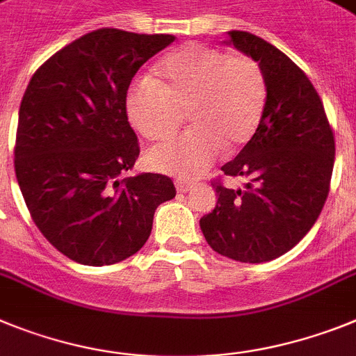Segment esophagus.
<instances>
[{
	"label": "esophagus",
	"instance_id": "obj_1",
	"mask_svg": "<svg viewBox=\"0 0 356 356\" xmlns=\"http://www.w3.org/2000/svg\"><path fill=\"white\" fill-rule=\"evenodd\" d=\"M177 191L179 193H188V191H191V188H193V182H186V181H177Z\"/></svg>",
	"mask_w": 356,
	"mask_h": 356
}]
</instances>
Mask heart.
Instances as JSON below:
<instances>
[{
	"label": "heart",
	"instance_id": "1",
	"mask_svg": "<svg viewBox=\"0 0 356 356\" xmlns=\"http://www.w3.org/2000/svg\"><path fill=\"white\" fill-rule=\"evenodd\" d=\"M161 80L143 79L127 95V116L150 141L168 140L188 114L191 129L154 147L147 165L156 172L193 179L222 150L233 152L254 138L267 102L264 73L243 55L190 44L159 64Z\"/></svg>",
	"mask_w": 356,
	"mask_h": 356
}]
</instances>
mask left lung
<instances>
[{
  "mask_svg": "<svg viewBox=\"0 0 356 356\" xmlns=\"http://www.w3.org/2000/svg\"><path fill=\"white\" fill-rule=\"evenodd\" d=\"M225 44L258 63L267 102L258 131L222 166L243 188L215 184L218 195L200 218L213 251L242 264H264L298 245L326 202L335 140L308 76L276 46L249 32H227Z\"/></svg>",
  "mask_w": 356,
  "mask_h": 356,
  "instance_id": "left-lung-1",
  "label": "left lung"
}]
</instances>
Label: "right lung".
Returning a JSON list of instances; mask_svg holds the SVG:
<instances>
[{
    "label": "right lung",
    "instance_id": "right-lung-1",
    "mask_svg": "<svg viewBox=\"0 0 356 356\" xmlns=\"http://www.w3.org/2000/svg\"><path fill=\"white\" fill-rule=\"evenodd\" d=\"M174 35L100 29L33 73L15 136V177L33 222L57 251L102 267L140 251L157 206L175 197L161 174L123 177L140 156L127 91Z\"/></svg>",
    "mask_w": 356,
    "mask_h": 356
}]
</instances>
